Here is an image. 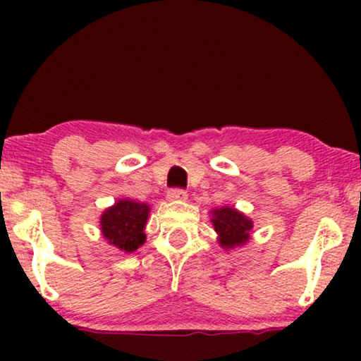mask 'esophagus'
I'll list each match as a JSON object with an SVG mask.
<instances>
[{
  "instance_id": "obj_1",
  "label": "esophagus",
  "mask_w": 361,
  "mask_h": 361,
  "mask_svg": "<svg viewBox=\"0 0 361 361\" xmlns=\"http://www.w3.org/2000/svg\"><path fill=\"white\" fill-rule=\"evenodd\" d=\"M187 197V192L184 189H171L167 192V199L169 200H184Z\"/></svg>"
}]
</instances>
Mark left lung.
Returning <instances> with one entry per match:
<instances>
[{"mask_svg":"<svg viewBox=\"0 0 361 361\" xmlns=\"http://www.w3.org/2000/svg\"><path fill=\"white\" fill-rule=\"evenodd\" d=\"M212 221H214L215 231L219 233L220 245L224 248H235V246L243 245L250 238V230L253 228L250 219L230 207L214 210Z\"/></svg>","mask_w":361,"mask_h":361,"instance_id":"1","label":"left lung"}]
</instances>
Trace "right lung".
I'll use <instances>...</instances> for the list:
<instances>
[{"label":"right lung","instance_id":"obj_1","mask_svg":"<svg viewBox=\"0 0 361 361\" xmlns=\"http://www.w3.org/2000/svg\"><path fill=\"white\" fill-rule=\"evenodd\" d=\"M149 214L146 204L133 200H118L102 215V233L108 243L121 251L133 253L145 243V226Z\"/></svg>","mask_w":361,"mask_h":361}]
</instances>
